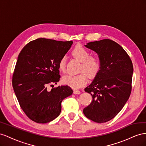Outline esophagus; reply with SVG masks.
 Returning <instances> with one entry per match:
<instances>
[{
	"instance_id": "esophagus-1",
	"label": "esophagus",
	"mask_w": 146,
	"mask_h": 146,
	"mask_svg": "<svg viewBox=\"0 0 146 146\" xmlns=\"http://www.w3.org/2000/svg\"><path fill=\"white\" fill-rule=\"evenodd\" d=\"M73 93L74 94H81V92L80 90H73Z\"/></svg>"
}]
</instances>
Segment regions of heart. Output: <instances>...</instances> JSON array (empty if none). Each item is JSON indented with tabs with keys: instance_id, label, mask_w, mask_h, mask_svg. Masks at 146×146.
<instances>
[{
	"instance_id": "b5f03b06",
	"label": "heart",
	"mask_w": 146,
	"mask_h": 146,
	"mask_svg": "<svg viewBox=\"0 0 146 146\" xmlns=\"http://www.w3.org/2000/svg\"><path fill=\"white\" fill-rule=\"evenodd\" d=\"M72 54L76 59L82 62L81 72H85L90 77L96 75L100 67V63L97 57L90 56V52L81 45L76 46L72 51ZM66 61V57L63 56L59 62L58 67L61 72L65 70ZM62 82L73 89H79L87 84V78L84 73L78 74H66L62 78Z\"/></svg>"
}]
</instances>
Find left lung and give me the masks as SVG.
I'll use <instances>...</instances> for the list:
<instances>
[{
	"label": "left lung",
	"mask_w": 146,
	"mask_h": 146,
	"mask_svg": "<svg viewBox=\"0 0 146 146\" xmlns=\"http://www.w3.org/2000/svg\"><path fill=\"white\" fill-rule=\"evenodd\" d=\"M85 46L98 54L100 67L84 89L91 94L92 101L83 112L94 122H106L117 115L130 97L133 64L121 46L111 40L93 41Z\"/></svg>",
	"instance_id": "obj_1"
}]
</instances>
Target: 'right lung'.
<instances>
[{
    "instance_id": "add662e5",
    "label": "right lung",
    "mask_w": 146,
    "mask_h": 146,
    "mask_svg": "<svg viewBox=\"0 0 146 146\" xmlns=\"http://www.w3.org/2000/svg\"><path fill=\"white\" fill-rule=\"evenodd\" d=\"M72 44V41L41 38L30 41L21 51L12 85L21 108L33 121L45 123L55 119L61 112L62 100L73 94L68 86L47 90L48 85L59 81L58 64Z\"/></svg>"
}]
</instances>
